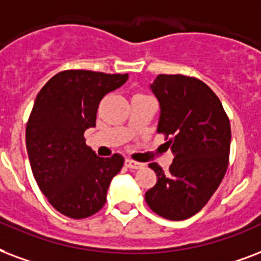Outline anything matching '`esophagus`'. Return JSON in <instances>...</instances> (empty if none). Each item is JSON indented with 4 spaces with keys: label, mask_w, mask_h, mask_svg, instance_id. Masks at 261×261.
<instances>
[{
    "label": "esophagus",
    "mask_w": 261,
    "mask_h": 261,
    "mask_svg": "<svg viewBox=\"0 0 261 261\" xmlns=\"http://www.w3.org/2000/svg\"><path fill=\"white\" fill-rule=\"evenodd\" d=\"M125 166L129 167V169H141L144 165L140 162H136V161H133V159H126V161H125Z\"/></svg>",
    "instance_id": "esophagus-1"
}]
</instances>
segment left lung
<instances>
[{"instance_id":"obj_1","label":"left lung","mask_w":261,"mask_h":261,"mask_svg":"<svg viewBox=\"0 0 261 261\" xmlns=\"http://www.w3.org/2000/svg\"><path fill=\"white\" fill-rule=\"evenodd\" d=\"M151 88L161 105L158 133L174 159L169 173L149 163L158 181L145 192V201L159 217L184 221L208 203L225 177L230 121L215 92L199 79L159 74Z\"/></svg>"}]
</instances>
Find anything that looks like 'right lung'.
Listing matches in <instances>:
<instances>
[{"label": "right lung", "instance_id": "add662e5", "mask_svg": "<svg viewBox=\"0 0 261 261\" xmlns=\"http://www.w3.org/2000/svg\"><path fill=\"white\" fill-rule=\"evenodd\" d=\"M128 74L62 70L36 96L25 128L32 174L48 203L72 219L91 217L106 203L110 181L124 156L100 158L86 144L103 96L121 87Z\"/></svg>", "mask_w": 261, "mask_h": 261}]
</instances>
